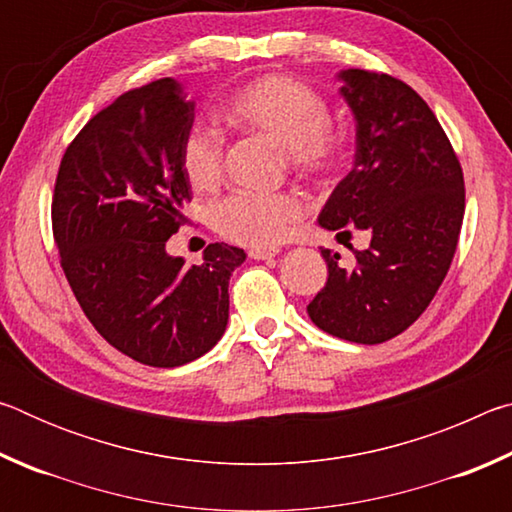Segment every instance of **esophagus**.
I'll return each instance as SVG.
<instances>
[{
	"label": "esophagus",
	"instance_id": "34e87169",
	"mask_svg": "<svg viewBox=\"0 0 512 512\" xmlns=\"http://www.w3.org/2000/svg\"><path fill=\"white\" fill-rule=\"evenodd\" d=\"M248 255L253 259H262V262H268V259L280 255V248H253Z\"/></svg>",
	"mask_w": 512,
	"mask_h": 512
}]
</instances>
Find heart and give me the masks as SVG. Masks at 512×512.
<instances>
[{
    "label": "heart",
    "mask_w": 512,
    "mask_h": 512,
    "mask_svg": "<svg viewBox=\"0 0 512 512\" xmlns=\"http://www.w3.org/2000/svg\"><path fill=\"white\" fill-rule=\"evenodd\" d=\"M223 117L248 133L275 142L293 167L325 173L334 167L339 142L329 131V108L305 83L287 76H262L223 103ZM223 135L196 124L183 142V171L196 189H212L223 173ZM305 203L298 194H232L214 205L212 223L225 239L244 246H275L289 235Z\"/></svg>",
    "instance_id": "1"
}]
</instances>
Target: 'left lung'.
Listing matches in <instances>:
<instances>
[{
  "label": "left lung",
  "instance_id": "obj_1",
  "mask_svg": "<svg viewBox=\"0 0 512 512\" xmlns=\"http://www.w3.org/2000/svg\"><path fill=\"white\" fill-rule=\"evenodd\" d=\"M336 79L354 117L357 149L318 225L366 230L370 246H350L354 268L320 250L327 284L307 314L336 339L375 345L411 327L443 284L461 235L463 171L436 115L409 85L354 67Z\"/></svg>",
  "mask_w": 512,
  "mask_h": 512
}]
</instances>
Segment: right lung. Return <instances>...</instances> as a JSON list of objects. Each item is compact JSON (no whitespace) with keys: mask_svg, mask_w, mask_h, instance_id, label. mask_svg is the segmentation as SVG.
Instances as JSON below:
<instances>
[{"mask_svg":"<svg viewBox=\"0 0 512 512\" xmlns=\"http://www.w3.org/2000/svg\"><path fill=\"white\" fill-rule=\"evenodd\" d=\"M196 103L176 79L121 94L60 162L51 221L65 277L112 348L176 368L210 352L228 327L237 246L212 244L201 266L167 253L185 221L183 142Z\"/></svg>","mask_w":512,"mask_h":512,"instance_id":"obj_1","label":"right lung"}]
</instances>
